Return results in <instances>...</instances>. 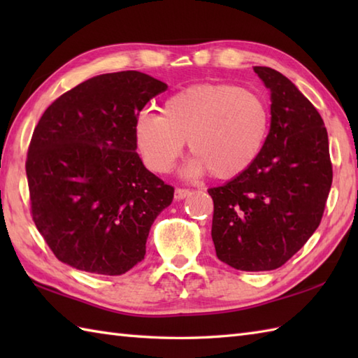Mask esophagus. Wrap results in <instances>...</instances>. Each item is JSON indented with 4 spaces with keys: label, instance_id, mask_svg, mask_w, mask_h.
I'll list each match as a JSON object with an SVG mask.
<instances>
[{
    "label": "esophagus",
    "instance_id": "1",
    "mask_svg": "<svg viewBox=\"0 0 358 358\" xmlns=\"http://www.w3.org/2000/svg\"><path fill=\"white\" fill-rule=\"evenodd\" d=\"M191 194V191H189V189H186V187H177L175 189V194H173V196H175V200H183V199H186V196Z\"/></svg>",
    "mask_w": 358,
    "mask_h": 358
}]
</instances>
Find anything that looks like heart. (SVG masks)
Wrapping results in <instances>:
<instances>
[{"instance_id":"heart-1","label":"heart","mask_w":358,"mask_h":358,"mask_svg":"<svg viewBox=\"0 0 358 358\" xmlns=\"http://www.w3.org/2000/svg\"><path fill=\"white\" fill-rule=\"evenodd\" d=\"M269 109L257 92L232 85H195L171 95L162 115L140 112L135 141L152 171L169 172L187 140L189 173L229 180L252 164L268 135Z\"/></svg>"}]
</instances>
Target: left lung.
I'll return each instance as SVG.
<instances>
[{
    "label": "left lung",
    "instance_id": "left-lung-1",
    "mask_svg": "<svg viewBox=\"0 0 358 358\" xmlns=\"http://www.w3.org/2000/svg\"><path fill=\"white\" fill-rule=\"evenodd\" d=\"M271 90V129L255 162L214 200L217 257L235 269L283 266L322 222L332 185L328 132L320 113L285 75L255 66Z\"/></svg>",
    "mask_w": 358,
    "mask_h": 358
}]
</instances>
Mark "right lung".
<instances>
[{
	"instance_id": "right-lung-1",
	"label": "right lung",
	"mask_w": 358,
	"mask_h": 358,
	"mask_svg": "<svg viewBox=\"0 0 358 358\" xmlns=\"http://www.w3.org/2000/svg\"><path fill=\"white\" fill-rule=\"evenodd\" d=\"M166 89L136 71L98 75L57 98L38 121L26 162L30 214L59 262L121 275L144 258L173 187L144 167L134 123Z\"/></svg>"
}]
</instances>
